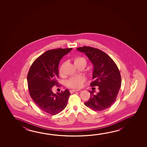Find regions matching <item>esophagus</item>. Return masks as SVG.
<instances>
[{
  "label": "esophagus",
  "mask_w": 147,
  "mask_h": 147,
  "mask_svg": "<svg viewBox=\"0 0 147 147\" xmlns=\"http://www.w3.org/2000/svg\"><path fill=\"white\" fill-rule=\"evenodd\" d=\"M80 91L79 90H71L70 91V93H72L75 92H76V91Z\"/></svg>",
  "instance_id": "34e87169"
}]
</instances>
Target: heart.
<instances>
[{"mask_svg":"<svg viewBox=\"0 0 147 147\" xmlns=\"http://www.w3.org/2000/svg\"><path fill=\"white\" fill-rule=\"evenodd\" d=\"M75 65H77L80 63H82L85 65V66L87 64V61L84 58L82 57H76L75 58ZM67 65V62H64L62 63L59 69V73L61 75H63L65 73V67ZM85 77L82 76H77L74 77L70 78L67 82V85L69 87L72 89H80L82 88L83 86L84 83L85 82Z\"/></svg>","mask_w":147,"mask_h":147,"instance_id":"heart-1","label":"heart"}]
</instances>
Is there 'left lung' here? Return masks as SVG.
<instances>
[{"mask_svg":"<svg viewBox=\"0 0 147 147\" xmlns=\"http://www.w3.org/2000/svg\"><path fill=\"white\" fill-rule=\"evenodd\" d=\"M84 53L93 65L91 87L98 86L99 92L88 91L90 98L85 105L93 111H102L109 108L116 100L121 87V77L118 67L113 60L100 49L90 47H78Z\"/></svg>","mask_w":147,"mask_h":147,"instance_id":"obj_1","label":"left lung"}]
</instances>
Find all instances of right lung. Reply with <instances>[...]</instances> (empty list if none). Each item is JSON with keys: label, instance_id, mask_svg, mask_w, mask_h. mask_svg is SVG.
I'll return each mask as SVG.
<instances>
[{"label": "right lung", "instance_id": "obj_1", "mask_svg": "<svg viewBox=\"0 0 147 147\" xmlns=\"http://www.w3.org/2000/svg\"><path fill=\"white\" fill-rule=\"evenodd\" d=\"M72 49L47 51L34 61L28 73V87L31 98L40 109L52 115L59 113L67 105L69 91L66 89L55 94L52 87L58 85L60 60Z\"/></svg>", "mask_w": 147, "mask_h": 147}]
</instances>
